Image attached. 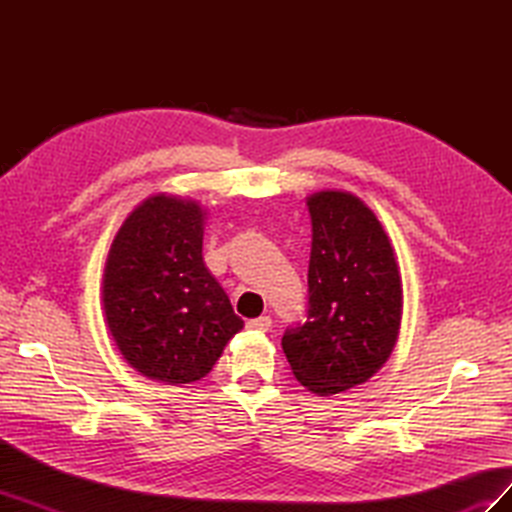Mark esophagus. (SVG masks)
Returning a JSON list of instances; mask_svg holds the SVG:
<instances>
[{"instance_id": "obj_1", "label": "esophagus", "mask_w": 512, "mask_h": 512, "mask_svg": "<svg viewBox=\"0 0 512 512\" xmlns=\"http://www.w3.org/2000/svg\"><path fill=\"white\" fill-rule=\"evenodd\" d=\"M245 327L250 331H269L271 329V318L260 316V318H254V320H247Z\"/></svg>"}]
</instances>
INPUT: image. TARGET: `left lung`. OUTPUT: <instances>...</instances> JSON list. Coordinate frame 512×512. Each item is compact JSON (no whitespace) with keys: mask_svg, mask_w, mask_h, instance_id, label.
Segmentation results:
<instances>
[{"mask_svg":"<svg viewBox=\"0 0 512 512\" xmlns=\"http://www.w3.org/2000/svg\"><path fill=\"white\" fill-rule=\"evenodd\" d=\"M312 218L307 320L282 348L307 391L337 395L367 382L397 344L404 290L376 213L348 192L307 196Z\"/></svg>","mask_w":512,"mask_h":512,"instance_id":"1","label":"left lung"}]
</instances>
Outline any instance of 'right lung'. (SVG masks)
Wrapping results in <instances>:
<instances>
[{
	"instance_id": "right-lung-1",
	"label": "right lung",
	"mask_w": 512,
	"mask_h": 512,
	"mask_svg": "<svg viewBox=\"0 0 512 512\" xmlns=\"http://www.w3.org/2000/svg\"><path fill=\"white\" fill-rule=\"evenodd\" d=\"M207 211L196 200L149 196L108 250L104 318L115 346L151 380L205 378L230 337L243 329L203 260Z\"/></svg>"
}]
</instances>
